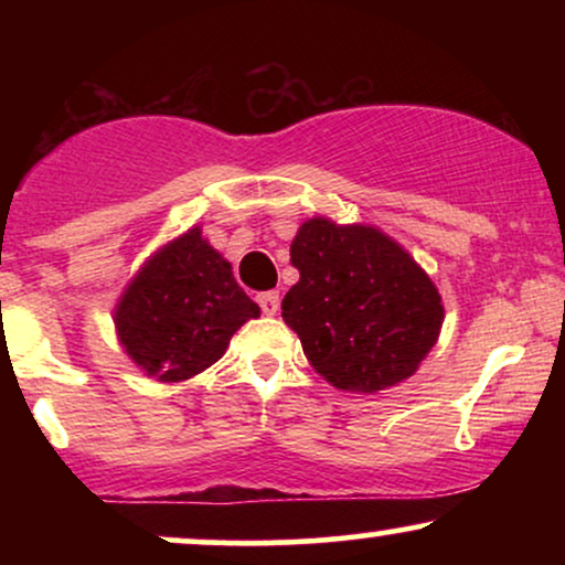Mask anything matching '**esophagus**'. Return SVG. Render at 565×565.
Wrapping results in <instances>:
<instances>
[{
  "label": "esophagus",
  "mask_w": 565,
  "mask_h": 565,
  "mask_svg": "<svg viewBox=\"0 0 565 565\" xmlns=\"http://www.w3.org/2000/svg\"><path fill=\"white\" fill-rule=\"evenodd\" d=\"M257 302H260L265 316H276L278 305H281V297H278V291H263V295L257 297Z\"/></svg>",
  "instance_id": "1"
}]
</instances>
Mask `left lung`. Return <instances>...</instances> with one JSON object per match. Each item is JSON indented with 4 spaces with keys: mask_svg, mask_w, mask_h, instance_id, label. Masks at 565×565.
Masks as SVG:
<instances>
[{
    "mask_svg": "<svg viewBox=\"0 0 565 565\" xmlns=\"http://www.w3.org/2000/svg\"><path fill=\"white\" fill-rule=\"evenodd\" d=\"M289 260L300 281L284 295V323L337 391H387L438 342V287L385 231L310 217L291 238Z\"/></svg>",
    "mask_w": 565,
    "mask_h": 565,
    "instance_id": "left-lung-1",
    "label": "left lung"
}]
</instances>
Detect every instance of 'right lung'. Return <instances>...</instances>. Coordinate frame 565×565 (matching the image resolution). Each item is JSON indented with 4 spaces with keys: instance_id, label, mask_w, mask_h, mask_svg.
Instances as JSON below:
<instances>
[{
    "instance_id": "right-lung-1",
    "label": "right lung",
    "mask_w": 565,
    "mask_h": 565,
    "mask_svg": "<svg viewBox=\"0 0 565 565\" xmlns=\"http://www.w3.org/2000/svg\"><path fill=\"white\" fill-rule=\"evenodd\" d=\"M257 316L260 305L246 297L231 263L193 225L129 278L114 308V329L146 377L172 385L223 359L231 337Z\"/></svg>"
}]
</instances>
